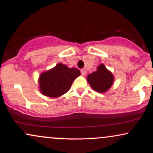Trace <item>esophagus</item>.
<instances>
[{"instance_id":"esophagus-1","label":"esophagus","mask_w":153,"mask_h":153,"mask_svg":"<svg viewBox=\"0 0 153 153\" xmlns=\"http://www.w3.org/2000/svg\"><path fill=\"white\" fill-rule=\"evenodd\" d=\"M80 72H81V74L82 75H85V74H86V70L85 69H81Z\"/></svg>"}]
</instances>
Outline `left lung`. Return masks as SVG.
I'll return each mask as SVG.
<instances>
[{
  "label": "left lung",
  "instance_id": "8db88e82",
  "mask_svg": "<svg viewBox=\"0 0 153 153\" xmlns=\"http://www.w3.org/2000/svg\"><path fill=\"white\" fill-rule=\"evenodd\" d=\"M87 80L95 91L104 93L108 91L113 84L114 75L106 69L104 65L101 64L97 68V71L88 75Z\"/></svg>",
  "mask_w": 153,
  "mask_h": 153
}]
</instances>
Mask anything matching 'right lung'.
Returning a JSON list of instances; mask_svg holds the SVG:
<instances>
[{"mask_svg": "<svg viewBox=\"0 0 153 153\" xmlns=\"http://www.w3.org/2000/svg\"><path fill=\"white\" fill-rule=\"evenodd\" d=\"M80 75V72L77 68H69L59 63L54 68L40 75L39 90L45 96L59 97L69 91L73 82Z\"/></svg>", "mask_w": 153, "mask_h": 153, "instance_id": "1", "label": "right lung"}]
</instances>
